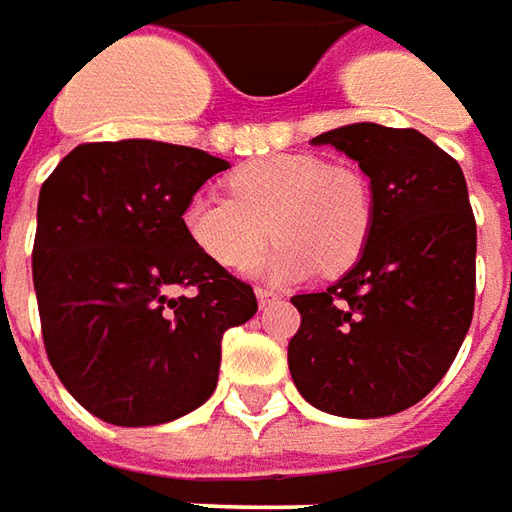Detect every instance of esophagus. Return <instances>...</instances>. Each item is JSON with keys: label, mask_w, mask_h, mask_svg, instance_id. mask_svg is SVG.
<instances>
[{"label": "esophagus", "mask_w": 512, "mask_h": 512, "mask_svg": "<svg viewBox=\"0 0 512 512\" xmlns=\"http://www.w3.org/2000/svg\"><path fill=\"white\" fill-rule=\"evenodd\" d=\"M256 300H259V306H270V303H275L278 300V295L275 292H270V289H256Z\"/></svg>", "instance_id": "obj_1"}]
</instances>
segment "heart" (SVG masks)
I'll return each instance as SVG.
<instances>
[{"instance_id": "1", "label": "heart", "mask_w": 512, "mask_h": 512, "mask_svg": "<svg viewBox=\"0 0 512 512\" xmlns=\"http://www.w3.org/2000/svg\"><path fill=\"white\" fill-rule=\"evenodd\" d=\"M228 195L195 192L181 226L195 248L228 270L248 267L270 231L275 248L256 273L300 281L322 264L342 273L361 256L372 231V195L361 173L311 154H273L228 176Z\"/></svg>"}]
</instances>
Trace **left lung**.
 Listing matches in <instances>:
<instances>
[{"mask_svg": "<svg viewBox=\"0 0 512 512\" xmlns=\"http://www.w3.org/2000/svg\"><path fill=\"white\" fill-rule=\"evenodd\" d=\"M358 162L372 231L328 289L295 295L289 372L303 400L344 419H380L427 397L474 314L477 226L463 170L416 129L350 123L311 140Z\"/></svg>", "mask_w": 512, "mask_h": 512, "instance_id": "1", "label": "left lung"}]
</instances>
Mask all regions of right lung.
I'll use <instances>...</instances> for the list:
<instances>
[{
	"instance_id": "1",
	"label": "right lung",
	"mask_w": 512,
	"mask_h": 512,
	"mask_svg": "<svg viewBox=\"0 0 512 512\" xmlns=\"http://www.w3.org/2000/svg\"><path fill=\"white\" fill-rule=\"evenodd\" d=\"M228 168L198 148L118 140L76 146L43 181L32 248L43 344L104 422L151 427L201 408L223 333L259 308L181 226L187 198Z\"/></svg>"
}]
</instances>
